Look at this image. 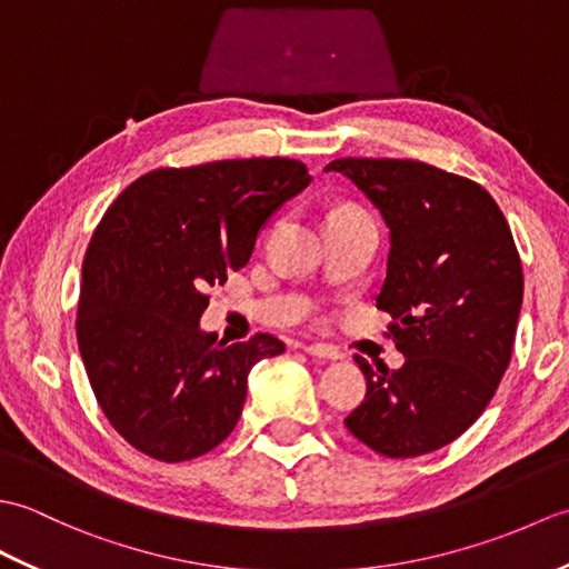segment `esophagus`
<instances>
[{"mask_svg": "<svg viewBox=\"0 0 569 569\" xmlns=\"http://www.w3.org/2000/svg\"><path fill=\"white\" fill-rule=\"evenodd\" d=\"M303 349H306V352H308L310 357H316V359H328V361H337V359H342V352H340V349L332 347V345L312 342V345H306Z\"/></svg>", "mask_w": 569, "mask_h": 569, "instance_id": "1", "label": "esophagus"}]
</instances>
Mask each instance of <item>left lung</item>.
<instances>
[{
  "mask_svg": "<svg viewBox=\"0 0 569 569\" xmlns=\"http://www.w3.org/2000/svg\"><path fill=\"white\" fill-rule=\"evenodd\" d=\"M391 229L377 308L406 357L365 371L367 396L345 426L383 457L457 440L485 413L511 361L523 271L509 222L479 183L408 159H337Z\"/></svg>",
  "mask_w": 569,
  "mask_h": 569,
  "instance_id": "8db88e82",
  "label": "left lung"
}]
</instances>
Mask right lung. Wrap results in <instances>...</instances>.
I'll list each match as a JSON object with an SVG mask.
<instances>
[{
  "label": "right lung",
  "mask_w": 569,
  "mask_h": 569,
  "mask_svg": "<svg viewBox=\"0 0 569 569\" xmlns=\"http://www.w3.org/2000/svg\"><path fill=\"white\" fill-rule=\"evenodd\" d=\"M293 159L159 168L134 180L94 229L82 261L78 347L94 398L122 438L186 462L234 430L247 377L283 342H217L202 291L247 266L259 229L310 183Z\"/></svg>",
  "instance_id": "right-lung-1"
}]
</instances>
